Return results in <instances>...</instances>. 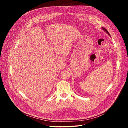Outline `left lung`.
I'll list each match as a JSON object with an SVG mask.
<instances>
[{"label":"left lung","instance_id":"8db88e82","mask_svg":"<svg viewBox=\"0 0 128 128\" xmlns=\"http://www.w3.org/2000/svg\"><path fill=\"white\" fill-rule=\"evenodd\" d=\"M102 29H103V30H104V31H105V32H107V34H109V35H110V34L109 32H108V31H107V30H106V29L105 28H102Z\"/></svg>","mask_w":128,"mask_h":128}]
</instances>
